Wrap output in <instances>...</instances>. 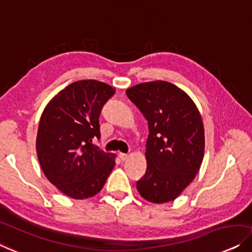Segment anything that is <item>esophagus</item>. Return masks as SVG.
Returning <instances> with one entry per match:
<instances>
[{"label":"esophagus","instance_id":"obj_1","mask_svg":"<svg viewBox=\"0 0 252 252\" xmlns=\"http://www.w3.org/2000/svg\"><path fill=\"white\" fill-rule=\"evenodd\" d=\"M119 158L120 160H123V161H126V160L128 159V155H126V153H119Z\"/></svg>","mask_w":252,"mask_h":252}]
</instances>
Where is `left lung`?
Wrapping results in <instances>:
<instances>
[{"mask_svg":"<svg viewBox=\"0 0 252 252\" xmlns=\"http://www.w3.org/2000/svg\"><path fill=\"white\" fill-rule=\"evenodd\" d=\"M128 99L148 120L147 171L136 182L148 201H173L194 180L205 155L201 115L184 91L174 84L156 81L126 91Z\"/></svg>","mask_w":252,"mask_h":252,"instance_id":"1","label":"left lung"}]
</instances>
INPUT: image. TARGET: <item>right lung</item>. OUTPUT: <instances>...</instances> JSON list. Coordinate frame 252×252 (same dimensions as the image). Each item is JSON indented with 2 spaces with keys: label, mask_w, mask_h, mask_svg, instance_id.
<instances>
[{
  "label": "right lung",
  "mask_w": 252,
  "mask_h": 252,
  "mask_svg": "<svg viewBox=\"0 0 252 252\" xmlns=\"http://www.w3.org/2000/svg\"><path fill=\"white\" fill-rule=\"evenodd\" d=\"M115 94L108 84L94 79L71 83L51 100L39 120L36 152L42 170L54 187L72 199L99 193L115 166L99 140V117Z\"/></svg>",
  "instance_id": "right-lung-1"
}]
</instances>
